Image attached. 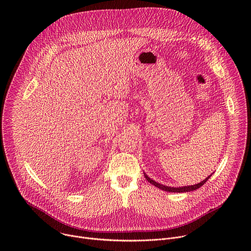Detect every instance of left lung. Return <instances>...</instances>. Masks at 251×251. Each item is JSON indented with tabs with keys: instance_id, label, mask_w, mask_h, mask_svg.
<instances>
[{
	"instance_id": "obj_1",
	"label": "left lung",
	"mask_w": 251,
	"mask_h": 251,
	"mask_svg": "<svg viewBox=\"0 0 251 251\" xmlns=\"http://www.w3.org/2000/svg\"><path fill=\"white\" fill-rule=\"evenodd\" d=\"M144 176L145 177L147 178V181L149 183H151L152 185H154L155 187L163 190V191H166V192H170V193H187V192H192V191H195L199 188H201L207 180L210 177L211 175H209L207 177H205L204 180L199 184H196V185H193V186H185V187H178V188H174V187H168V186H165V185H162V184H159L157 182H155L154 180H152V178H150L149 176H147L145 173H144Z\"/></svg>"
}]
</instances>
